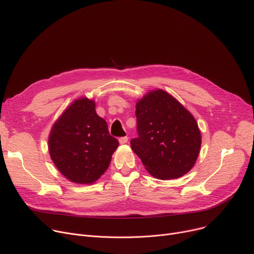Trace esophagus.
Returning a JSON list of instances; mask_svg holds the SVG:
<instances>
[{"label": "esophagus", "instance_id": "obj_1", "mask_svg": "<svg viewBox=\"0 0 254 254\" xmlns=\"http://www.w3.org/2000/svg\"><path fill=\"white\" fill-rule=\"evenodd\" d=\"M127 141H128V138H127V136L120 137V138H119V143H120V144H126V143H127Z\"/></svg>", "mask_w": 254, "mask_h": 254}]
</instances>
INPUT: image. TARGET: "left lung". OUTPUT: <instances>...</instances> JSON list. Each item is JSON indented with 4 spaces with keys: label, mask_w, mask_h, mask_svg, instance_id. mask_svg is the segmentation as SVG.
<instances>
[{
    "label": "left lung",
    "mask_w": 254,
    "mask_h": 254,
    "mask_svg": "<svg viewBox=\"0 0 254 254\" xmlns=\"http://www.w3.org/2000/svg\"><path fill=\"white\" fill-rule=\"evenodd\" d=\"M138 137L131 149L152 176L174 179L193 167L201 132L193 116L168 92L150 91L136 105Z\"/></svg>",
    "instance_id": "8db88e82"
}]
</instances>
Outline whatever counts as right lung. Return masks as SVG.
<instances>
[{
    "instance_id": "obj_1",
    "label": "right lung",
    "mask_w": 254,
    "mask_h": 254,
    "mask_svg": "<svg viewBox=\"0 0 254 254\" xmlns=\"http://www.w3.org/2000/svg\"><path fill=\"white\" fill-rule=\"evenodd\" d=\"M95 102L76 100L53 126L49 153L62 174L69 180L89 184L108 169L118 141L95 109Z\"/></svg>"
}]
</instances>
